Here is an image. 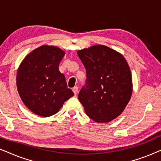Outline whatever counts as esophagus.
<instances>
[{"instance_id":"obj_1","label":"esophagus","mask_w":161,"mask_h":161,"mask_svg":"<svg viewBox=\"0 0 161 161\" xmlns=\"http://www.w3.org/2000/svg\"><path fill=\"white\" fill-rule=\"evenodd\" d=\"M72 91H73L74 94L76 95V94H78V86H75L73 89H72Z\"/></svg>"}]
</instances>
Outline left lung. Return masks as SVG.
I'll return each mask as SVG.
<instances>
[{"mask_svg":"<svg viewBox=\"0 0 161 161\" xmlns=\"http://www.w3.org/2000/svg\"><path fill=\"white\" fill-rule=\"evenodd\" d=\"M78 55L86 71L79 100L92 120L111 122L130 100L133 83L129 65L122 54L105 45L78 50Z\"/></svg>","mask_w":161,"mask_h":161,"instance_id":"obj_1","label":"left lung"}]
</instances>
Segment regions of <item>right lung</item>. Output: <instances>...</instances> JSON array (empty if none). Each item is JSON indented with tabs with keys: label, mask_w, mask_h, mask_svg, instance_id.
Here are the masks:
<instances>
[{
	"label": "right lung",
	"mask_w": 161,
	"mask_h": 161,
	"mask_svg": "<svg viewBox=\"0 0 161 161\" xmlns=\"http://www.w3.org/2000/svg\"><path fill=\"white\" fill-rule=\"evenodd\" d=\"M64 54L56 46L42 45L27 55L19 65L17 91L25 106L36 115H54L74 95L58 69Z\"/></svg>",
	"instance_id": "right-lung-1"
}]
</instances>
